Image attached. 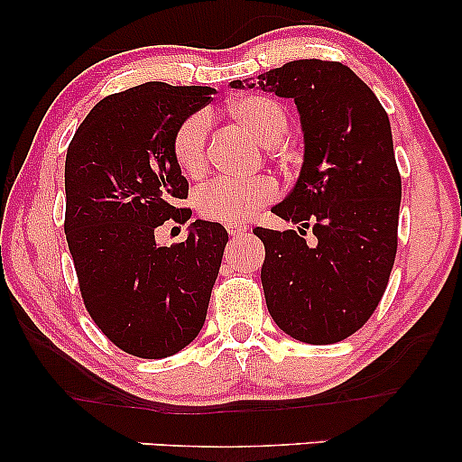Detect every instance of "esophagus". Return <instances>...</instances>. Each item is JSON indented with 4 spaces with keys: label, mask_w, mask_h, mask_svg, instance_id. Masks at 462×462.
Returning a JSON list of instances; mask_svg holds the SVG:
<instances>
[{
    "label": "esophagus",
    "mask_w": 462,
    "mask_h": 462,
    "mask_svg": "<svg viewBox=\"0 0 462 462\" xmlns=\"http://www.w3.org/2000/svg\"><path fill=\"white\" fill-rule=\"evenodd\" d=\"M226 231H229L231 237H239V236H244L245 231H250V225H245V223H229V225H226Z\"/></svg>",
    "instance_id": "obj_1"
}]
</instances>
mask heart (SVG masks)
Wrapping results in <instances>:
<instances>
[{
    "instance_id": "obj_1",
    "label": "heart",
    "mask_w": 462,
    "mask_h": 462,
    "mask_svg": "<svg viewBox=\"0 0 462 462\" xmlns=\"http://www.w3.org/2000/svg\"><path fill=\"white\" fill-rule=\"evenodd\" d=\"M233 117L244 124L267 147L280 144L288 134V113L282 103L269 97H242L231 105ZM212 119L206 111H198L182 119L172 138V153L179 168L187 176H199L208 163V136ZM280 198V187L269 176L256 179H218L198 191L195 206L208 220L217 223H244L273 204Z\"/></svg>"
}]
</instances>
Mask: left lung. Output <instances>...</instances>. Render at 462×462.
Masks as SVG:
<instances>
[{
  "label": "left lung",
  "mask_w": 462,
  "mask_h": 462,
  "mask_svg": "<svg viewBox=\"0 0 462 462\" xmlns=\"http://www.w3.org/2000/svg\"><path fill=\"white\" fill-rule=\"evenodd\" d=\"M254 86L292 98L305 136L299 180L273 206L299 231L254 229L264 244V300L292 338L338 343L370 319L393 269L402 179L389 117L343 62L302 59L258 81H231L239 90Z\"/></svg>",
  "instance_id": "8db88e82"
}]
</instances>
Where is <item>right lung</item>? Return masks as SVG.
<instances>
[{
	"label": "right lung",
	"instance_id": "1",
	"mask_svg": "<svg viewBox=\"0 0 462 462\" xmlns=\"http://www.w3.org/2000/svg\"><path fill=\"white\" fill-rule=\"evenodd\" d=\"M214 88L147 81L100 100L75 132L65 162V236L84 305L130 356L162 359L195 340L206 321L225 226L189 225L185 242L160 245L157 226L187 223L189 182L172 153L182 119Z\"/></svg>",
	"mask_w": 462,
	"mask_h": 462
}]
</instances>
